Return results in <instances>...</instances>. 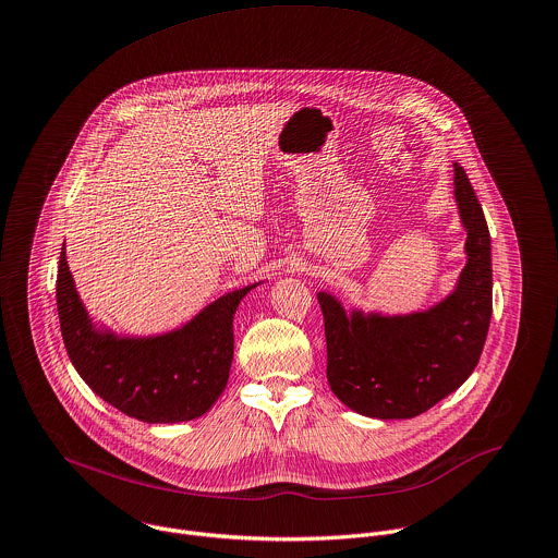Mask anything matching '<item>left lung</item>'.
Wrapping results in <instances>:
<instances>
[{
	"label": "left lung",
	"instance_id": "8db88e82",
	"mask_svg": "<svg viewBox=\"0 0 558 558\" xmlns=\"http://www.w3.org/2000/svg\"><path fill=\"white\" fill-rule=\"evenodd\" d=\"M453 189L466 265L442 302L408 315L345 313L335 295L317 293L328 386L356 414L414 418L456 392L480 361L493 313L490 234L460 163H453Z\"/></svg>",
	"mask_w": 558,
	"mask_h": 558
}]
</instances>
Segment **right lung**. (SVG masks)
<instances>
[{
    "mask_svg": "<svg viewBox=\"0 0 558 558\" xmlns=\"http://www.w3.org/2000/svg\"><path fill=\"white\" fill-rule=\"evenodd\" d=\"M254 287L258 284L221 295L170 332L120 337L92 322L63 247L57 274L63 343L83 381L122 414L150 425L193 421L204 416L228 386L234 313Z\"/></svg>",
    "mask_w": 558,
    "mask_h": 558,
    "instance_id": "obj_1",
    "label": "right lung"
}]
</instances>
